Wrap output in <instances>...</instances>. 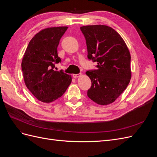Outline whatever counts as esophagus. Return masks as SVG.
I'll list each match as a JSON object with an SVG mask.
<instances>
[{"label": "esophagus", "mask_w": 157, "mask_h": 157, "mask_svg": "<svg viewBox=\"0 0 157 157\" xmlns=\"http://www.w3.org/2000/svg\"><path fill=\"white\" fill-rule=\"evenodd\" d=\"M80 74H73V77L75 78H78V77H80Z\"/></svg>", "instance_id": "esophagus-1"}]
</instances>
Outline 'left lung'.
I'll return each instance as SVG.
<instances>
[{"label":"left lung","instance_id":"1","mask_svg":"<svg viewBox=\"0 0 157 157\" xmlns=\"http://www.w3.org/2000/svg\"><path fill=\"white\" fill-rule=\"evenodd\" d=\"M86 42L88 58L97 62V69L86 71L92 86L87 92L99 105L115 101L131 78L129 50L121 36L111 27L86 25L80 28Z\"/></svg>","mask_w":157,"mask_h":157}]
</instances>
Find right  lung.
<instances>
[{"mask_svg": "<svg viewBox=\"0 0 157 157\" xmlns=\"http://www.w3.org/2000/svg\"><path fill=\"white\" fill-rule=\"evenodd\" d=\"M67 27L42 29L33 37L23 55L21 69L27 88L37 99L44 103L56 100L70 85L71 76L54 71L61 62L58 46Z\"/></svg>", "mask_w": 157, "mask_h": 157, "instance_id": "obj_1", "label": "right lung"}]
</instances>
